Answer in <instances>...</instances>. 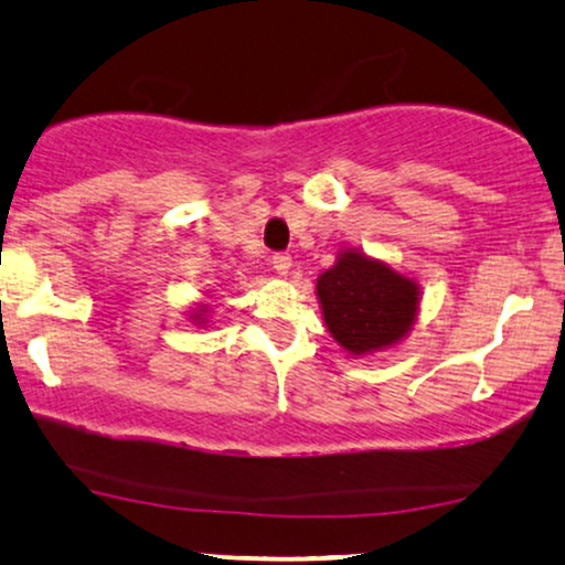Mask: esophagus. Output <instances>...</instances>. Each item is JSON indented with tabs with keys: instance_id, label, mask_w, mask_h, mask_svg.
Listing matches in <instances>:
<instances>
[{
	"instance_id": "obj_1",
	"label": "esophagus",
	"mask_w": 565,
	"mask_h": 565,
	"mask_svg": "<svg viewBox=\"0 0 565 565\" xmlns=\"http://www.w3.org/2000/svg\"><path fill=\"white\" fill-rule=\"evenodd\" d=\"M273 267H275L277 275H288L290 267H292L290 254H288V252H277V254H273Z\"/></svg>"
}]
</instances>
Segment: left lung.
Returning <instances> with one entry per match:
<instances>
[{
  "mask_svg": "<svg viewBox=\"0 0 565 565\" xmlns=\"http://www.w3.org/2000/svg\"><path fill=\"white\" fill-rule=\"evenodd\" d=\"M327 327L354 354L398 342L412 327L419 290L383 262L344 252L316 285Z\"/></svg>",
  "mask_w": 565,
  "mask_h": 565,
  "instance_id": "left-lung-1",
  "label": "left lung"
}]
</instances>
